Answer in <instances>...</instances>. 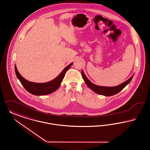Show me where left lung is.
<instances>
[{"label": "left lung", "mask_w": 150, "mask_h": 150, "mask_svg": "<svg viewBox=\"0 0 150 150\" xmlns=\"http://www.w3.org/2000/svg\"><path fill=\"white\" fill-rule=\"evenodd\" d=\"M82 76L83 79H84L87 86L90 89H91L95 93L98 94L102 95L107 96H110L114 95L117 94L120 91H121L127 85H128L131 80L133 79V75L130 78L128 79L127 81H125L124 82L122 83L121 84L119 85L118 86L114 87H106L100 86L96 85L94 83H93L88 79L87 78L86 76H85V73L83 71H81Z\"/></svg>", "instance_id": "obj_1"}]
</instances>
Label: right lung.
I'll list each match as a JSON object with an SVG mask.
<instances>
[{
    "instance_id": "right-lung-1",
    "label": "right lung",
    "mask_w": 150,
    "mask_h": 150,
    "mask_svg": "<svg viewBox=\"0 0 150 150\" xmlns=\"http://www.w3.org/2000/svg\"><path fill=\"white\" fill-rule=\"evenodd\" d=\"M73 64V63L66 67L59 75L53 80L45 83H35L30 82L24 79L20 75L17 69L16 65H15V73L17 79H19L21 83L24 88L29 93L35 95H46L54 93L60 86L63 79L65 74Z\"/></svg>"
}]
</instances>
